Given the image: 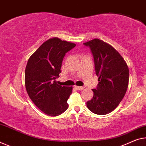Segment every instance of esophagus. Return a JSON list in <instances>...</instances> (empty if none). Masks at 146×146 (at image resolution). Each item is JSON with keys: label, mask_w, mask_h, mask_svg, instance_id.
I'll list each match as a JSON object with an SVG mask.
<instances>
[{"label": "esophagus", "mask_w": 146, "mask_h": 146, "mask_svg": "<svg viewBox=\"0 0 146 146\" xmlns=\"http://www.w3.org/2000/svg\"><path fill=\"white\" fill-rule=\"evenodd\" d=\"M75 88L78 90L82 91V89H84V87H80V86H75Z\"/></svg>", "instance_id": "esophagus-1"}]
</instances>
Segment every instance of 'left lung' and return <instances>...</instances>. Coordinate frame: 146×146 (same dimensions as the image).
Listing matches in <instances>:
<instances>
[{
  "label": "left lung",
  "instance_id": "8db88e82",
  "mask_svg": "<svg viewBox=\"0 0 146 146\" xmlns=\"http://www.w3.org/2000/svg\"><path fill=\"white\" fill-rule=\"evenodd\" d=\"M93 54L98 84L92 89L93 96L87 102L91 111L106 115L116 108L126 93L129 70L117 51L102 40L95 38L84 43Z\"/></svg>",
  "mask_w": 146,
  "mask_h": 146
}]
</instances>
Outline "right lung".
<instances>
[{
    "label": "right lung",
    "mask_w": 146,
    "mask_h": 146,
    "mask_svg": "<svg viewBox=\"0 0 146 146\" xmlns=\"http://www.w3.org/2000/svg\"><path fill=\"white\" fill-rule=\"evenodd\" d=\"M76 44L58 38L44 42L31 56L25 72L26 90L31 100L40 110L57 116L68 107L67 100L72 87L57 84L64 56Z\"/></svg>",
    "instance_id": "add662e5"
}]
</instances>
